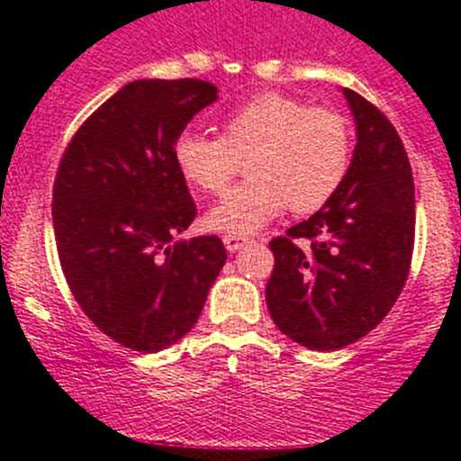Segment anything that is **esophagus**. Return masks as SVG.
<instances>
[{"instance_id": "34e87169", "label": "esophagus", "mask_w": 461, "mask_h": 461, "mask_svg": "<svg viewBox=\"0 0 461 461\" xmlns=\"http://www.w3.org/2000/svg\"><path fill=\"white\" fill-rule=\"evenodd\" d=\"M247 242H249V238H242V235H223V244H226V249L230 251V254L242 249Z\"/></svg>"}]
</instances>
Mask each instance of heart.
Returning a JSON list of instances; mask_svg holds the SVG:
<instances>
[{
	"label": "heart",
	"mask_w": 461,
	"mask_h": 461,
	"mask_svg": "<svg viewBox=\"0 0 461 461\" xmlns=\"http://www.w3.org/2000/svg\"><path fill=\"white\" fill-rule=\"evenodd\" d=\"M351 126L337 110L309 108L284 94H258L230 110L221 136L182 131L173 142L180 175L195 189L221 194L247 161L251 180L228 191L205 226L251 235L284 214L316 212L337 194L351 166Z\"/></svg>",
	"instance_id": "b5f03b06"
}]
</instances>
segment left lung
Masks as SVG:
<instances>
[{
	"label": "left lung",
	"mask_w": 461,
	"mask_h": 461,
	"mask_svg": "<svg viewBox=\"0 0 461 461\" xmlns=\"http://www.w3.org/2000/svg\"><path fill=\"white\" fill-rule=\"evenodd\" d=\"M341 92L357 136L348 173L319 212L270 242V316L312 351H337L376 328L397 303L413 254L415 191L402 138L376 105Z\"/></svg>",
	"instance_id": "obj_1"
}]
</instances>
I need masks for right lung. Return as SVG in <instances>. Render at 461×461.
<instances>
[{
    "instance_id": "obj_1",
    "label": "right lung",
    "mask_w": 461,
    "mask_h": 461,
    "mask_svg": "<svg viewBox=\"0 0 461 461\" xmlns=\"http://www.w3.org/2000/svg\"><path fill=\"white\" fill-rule=\"evenodd\" d=\"M217 99L205 80H133L59 161L52 226L64 276L87 319L131 351L180 341L226 263L217 235L177 240L195 203L173 158L175 138Z\"/></svg>"
}]
</instances>
